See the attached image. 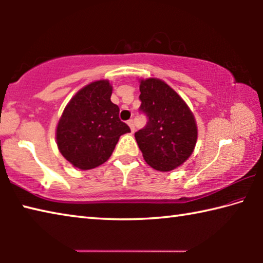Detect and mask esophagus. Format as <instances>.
Wrapping results in <instances>:
<instances>
[{"label":"esophagus","mask_w":263,"mask_h":263,"mask_svg":"<svg viewBox=\"0 0 263 263\" xmlns=\"http://www.w3.org/2000/svg\"><path fill=\"white\" fill-rule=\"evenodd\" d=\"M127 124H128V126H130V128H131V132L133 133L136 131V127H135V123H133V121L132 119H130V121L127 122Z\"/></svg>","instance_id":"esophagus-1"}]
</instances>
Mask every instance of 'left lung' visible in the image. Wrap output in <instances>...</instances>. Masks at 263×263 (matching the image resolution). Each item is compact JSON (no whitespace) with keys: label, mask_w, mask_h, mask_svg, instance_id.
<instances>
[{"label":"left lung","mask_w":263,"mask_h":263,"mask_svg":"<svg viewBox=\"0 0 263 263\" xmlns=\"http://www.w3.org/2000/svg\"><path fill=\"white\" fill-rule=\"evenodd\" d=\"M140 110L147 115L146 127L136 132L145 161L159 172L183 164L197 142V124L193 111L162 80L140 79Z\"/></svg>","instance_id":"8db88e82"}]
</instances>
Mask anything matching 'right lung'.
Segmentation results:
<instances>
[{
  "label": "right lung",
  "instance_id": "1",
  "mask_svg": "<svg viewBox=\"0 0 263 263\" xmlns=\"http://www.w3.org/2000/svg\"><path fill=\"white\" fill-rule=\"evenodd\" d=\"M109 80L87 84L65 106L58 122L59 152L75 168L88 171L111 157L119 137L131 132L119 119V108L111 102Z\"/></svg>",
  "mask_w": 263,
  "mask_h": 263
}]
</instances>
